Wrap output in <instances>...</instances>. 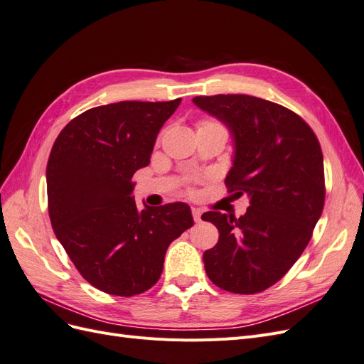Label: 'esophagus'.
Instances as JSON below:
<instances>
[{
  "label": "esophagus",
  "mask_w": 364,
  "mask_h": 364,
  "mask_svg": "<svg viewBox=\"0 0 364 364\" xmlns=\"http://www.w3.org/2000/svg\"><path fill=\"white\" fill-rule=\"evenodd\" d=\"M191 213H193L194 222H196V223H200V222H202V211H200V209H199V208H193Z\"/></svg>",
  "instance_id": "esophagus-1"
}]
</instances>
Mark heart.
Masks as SVG:
<instances>
[{"mask_svg": "<svg viewBox=\"0 0 364 364\" xmlns=\"http://www.w3.org/2000/svg\"><path fill=\"white\" fill-rule=\"evenodd\" d=\"M206 124H214V121H209V119H205L200 123V126H206Z\"/></svg>", "mask_w": 364, "mask_h": 364, "instance_id": "b5f03b06", "label": "heart"}]
</instances>
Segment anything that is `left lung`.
Here are the masks:
<instances>
[{
	"label": "left lung",
	"instance_id": "obj_1",
	"mask_svg": "<svg viewBox=\"0 0 364 364\" xmlns=\"http://www.w3.org/2000/svg\"><path fill=\"white\" fill-rule=\"evenodd\" d=\"M193 103L229 129L235 150L225 183L250 203L240 218L202 215L220 234L203 253L206 274L226 291L259 293L291 269L322 215L321 144L299 115L258 97L200 95Z\"/></svg>",
	"mask_w": 364,
	"mask_h": 364
}]
</instances>
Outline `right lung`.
Instances as JSON below:
<instances>
[{"mask_svg":"<svg viewBox=\"0 0 364 364\" xmlns=\"http://www.w3.org/2000/svg\"><path fill=\"white\" fill-rule=\"evenodd\" d=\"M181 98L119 102L71 119L47 164L51 226L82 277L114 296L147 291L165 252L194 225L186 203L136 208V170L147 167L156 136Z\"/></svg>","mask_w":364,"mask_h":364,"instance_id":"add662e5","label":"right lung"}]
</instances>
